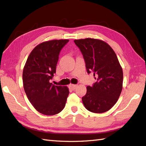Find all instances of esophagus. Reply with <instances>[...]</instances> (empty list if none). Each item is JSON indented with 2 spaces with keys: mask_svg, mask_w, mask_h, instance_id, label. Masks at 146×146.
<instances>
[{
  "mask_svg": "<svg viewBox=\"0 0 146 146\" xmlns=\"http://www.w3.org/2000/svg\"><path fill=\"white\" fill-rule=\"evenodd\" d=\"M76 87H77L76 84H70V88L72 89H73V90H74V89L76 88Z\"/></svg>",
  "mask_w": 146,
  "mask_h": 146,
  "instance_id": "34e87169",
  "label": "esophagus"
}]
</instances>
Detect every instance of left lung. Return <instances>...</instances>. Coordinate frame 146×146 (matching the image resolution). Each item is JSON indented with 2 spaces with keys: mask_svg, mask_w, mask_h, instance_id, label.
<instances>
[{
  "mask_svg": "<svg viewBox=\"0 0 146 146\" xmlns=\"http://www.w3.org/2000/svg\"><path fill=\"white\" fill-rule=\"evenodd\" d=\"M83 54L88 74L97 80L82 98L86 109L100 113L109 110L117 103L121 92L123 74L117 55L103 40L86 38L74 40Z\"/></svg>",
  "mask_w": 146,
  "mask_h": 146,
  "instance_id": "1",
  "label": "left lung"
}]
</instances>
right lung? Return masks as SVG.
<instances>
[{"mask_svg":"<svg viewBox=\"0 0 146 146\" xmlns=\"http://www.w3.org/2000/svg\"><path fill=\"white\" fill-rule=\"evenodd\" d=\"M69 40H52L40 43L32 50L25 63L23 83L26 94L39 113L54 115L65 106L69 94L66 86L50 83L59 58V54Z\"/></svg>","mask_w":146,"mask_h":146,"instance_id":"add662e5","label":"right lung"}]
</instances>
